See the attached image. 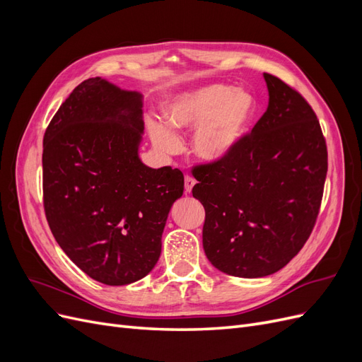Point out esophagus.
<instances>
[{"label":"esophagus","instance_id":"esophagus-1","mask_svg":"<svg viewBox=\"0 0 362 362\" xmlns=\"http://www.w3.org/2000/svg\"><path fill=\"white\" fill-rule=\"evenodd\" d=\"M194 184H196V181L187 175V177L184 178V189H185V193L190 194L192 190H193V187H194Z\"/></svg>","mask_w":362,"mask_h":362}]
</instances>
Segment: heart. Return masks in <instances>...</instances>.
<instances>
[{"label": "heart", "mask_w": 362, "mask_h": 362, "mask_svg": "<svg viewBox=\"0 0 362 362\" xmlns=\"http://www.w3.org/2000/svg\"><path fill=\"white\" fill-rule=\"evenodd\" d=\"M257 112L254 95L242 87L205 84L175 95L164 107V125L152 124V145L166 156L182 148L178 133L192 131V151L199 160L225 161L247 134Z\"/></svg>", "instance_id": "b5f03b06"}]
</instances>
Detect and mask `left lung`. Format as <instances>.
Masks as SVG:
<instances>
[{"label":"left lung","mask_w":362,"mask_h":362,"mask_svg":"<svg viewBox=\"0 0 362 362\" xmlns=\"http://www.w3.org/2000/svg\"><path fill=\"white\" fill-rule=\"evenodd\" d=\"M269 105L225 161L193 170L205 208L202 245L211 264L237 278L287 266L308 240L322 202L327 151L302 95L264 74Z\"/></svg>","instance_id":"8db88e82"}]
</instances>
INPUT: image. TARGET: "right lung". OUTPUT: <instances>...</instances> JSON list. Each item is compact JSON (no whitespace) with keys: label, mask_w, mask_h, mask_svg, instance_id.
Masks as SVG:
<instances>
[{"label":"right lung","mask_w":362,"mask_h":362,"mask_svg":"<svg viewBox=\"0 0 362 362\" xmlns=\"http://www.w3.org/2000/svg\"><path fill=\"white\" fill-rule=\"evenodd\" d=\"M144 95L95 76L78 84L43 137V205L74 264L105 286L145 278L161 254L178 169L140 160Z\"/></svg>","instance_id":"1"}]
</instances>
